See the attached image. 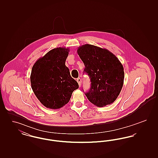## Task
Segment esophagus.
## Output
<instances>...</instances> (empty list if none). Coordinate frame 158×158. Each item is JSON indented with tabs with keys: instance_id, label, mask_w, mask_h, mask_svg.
<instances>
[{
	"instance_id": "34e87169",
	"label": "esophagus",
	"mask_w": 158,
	"mask_h": 158,
	"mask_svg": "<svg viewBox=\"0 0 158 158\" xmlns=\"http://www.w3.org/2000/svg\"><path fill=\"white\" fill-rule=\"evenodd\" d=\"M76 81H77V82L78 83L79 85V86H81V78H80V77L77 78V79H76Z\"/></svg>"
}]
</instances>
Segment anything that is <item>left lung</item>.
I'll list each match as a JSON object with an SVG mask.
<instances>
[{
	"label": "left lung",
	"instance_id": "obj_1",
	"mask_svg": "<svg viewBox=\"0 0 158 158\" xmlns=\"http://www.w3.org/2000/svg\"><path fill=\"white\" fill-rule=\"evenodd\" d=\"M77 52L85 64L84 72L90 79V89L85 94L88 100L99 107L113 103L124 83L120 60L107 49L88 44L78 47Z\"/></svg>",
	"mask_w": 158,
	"mask_h": 158
}]
</instances>
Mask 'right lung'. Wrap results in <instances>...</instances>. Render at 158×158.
I'll return each instance as SVG.
<instances>
[{
    "label": "right lung",
    "mask_w": 158,
    "mask_h": 158,
    "mask_svg": "<svg viewBox=\"0 0 158 158\" xmlns=\"http://www.w3.org/2000/svg\"><path fill=\"white\" fill-rule=\"evenodd\" d=\"M69 49L57 47L38 59L30 76L31 88L40 102L47 108L59 109L68 104L78 83L65 65Z\"/></svg>",
    "instance_id": "1"
}]
</instances>
